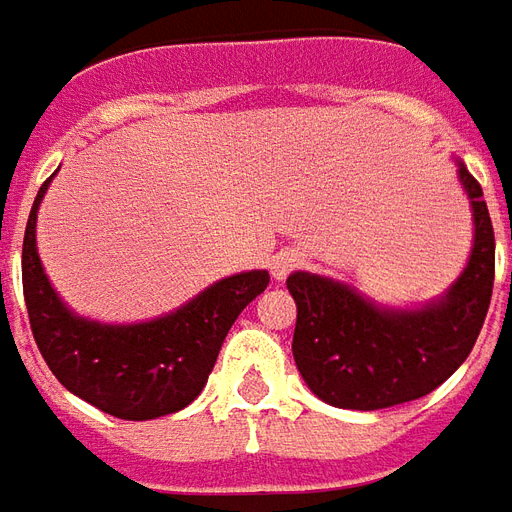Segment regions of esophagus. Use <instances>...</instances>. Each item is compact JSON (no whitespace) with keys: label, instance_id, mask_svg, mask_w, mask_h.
I'll return each mask as SVG.
<instances>
[{"label":"esophagus","instance_id":"obj_1","mask_svg":"<svg viewBox=\"0 0 512 512\" xmlns=\"http://www.w3.org/2000/svg\"><path fill=\"white\" fill-rule=\"evenodd\" d=\"M301 266H304V255H301L299 249H282V252L271 257V274H274V279H285L290 271H296Z\"/></svg>","mask_w":512,"mask_h":512}]
</instances>
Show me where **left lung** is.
Masks as SVG:
<instances>
[{
  "label": "left lung",
  "instance_id": "left-lung-1",
  "mask_svg": "<svg viewBox=\"0 0 512 512\" xmlns=\"http://www.w3.org/2000/svg\"><path fill=\"white\" fill-rule=\"evenodd\" d=\"M474 216L469 266L439 301L386 310L334 279L296 271L293 359L329 406L376 411L428 395L472 354L494 290V227L480 183L458 164Z\"/></svg>",
  "mask_w": 512,
  "mask_h": 512
}]
</instances>
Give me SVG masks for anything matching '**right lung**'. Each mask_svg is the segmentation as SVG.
<instances>
[{
  "instance_id": "add662e5",
  "label": "right lung",
  "mask_w": 512,
  "mask_h": 512,
  "mask_svg": "<svg viewBox=\"0 0 512 512\" xmlns=\"http://www.w3.org/2000/svg\"><path fill=\"white\" fill-rule=\"evenodd\" d=\"M51 178L29 211L21 252L29 326L46 365L68 392L112 417L139 422L186 408L211 376L235 318L266 290L268 271L219 279L156 321L109 326L79 318L51 288L35 244L38 208Z\"/></svg>"
}]
</instances>
